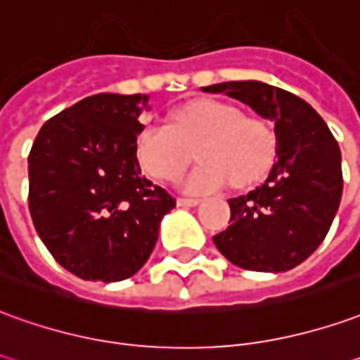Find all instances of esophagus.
I'll return each instance as SVG.
<instances>
[{
  "instance_id": "esophagus-1",
  "label": "esophagus",
  "mask_w": 360,
  "mask_h": 360,
  "mask_svg": "<svg viewBox=\"0 0 360 360\" xmlns=\"http://www.w3.org/2000/svg\"><path fill=\"white\" fill-rule=\"evenodd\" d=\"M200 200L198 198H177V206L188 208V206H197Z\"/></svg>"
}]
</instances>
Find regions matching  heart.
Returning <instances> with one entry per match:
<instances>
[{
    "instance_id": "1",
    "label": "heart",
    "mask_w": 360,
    "mask_h": 360,
    "mask_svg": "<svg viewBox=\"0 0 360 360\" xmlns=\"http://www.w3.org/2000/svg\"><path fill=\"white\" fill-rule=\"evenodd\" d=\"M197 167L179 179L187 193H210L232 179L255 181L269 167L275 134L267 122L243 117L240 107L216 99H198L172 115L169 124H146L138 132L136 158L150 177L172 179L187 165L188 146L197 144Z\"/></svg>"
}]
</instances>
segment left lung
<instances>
[{
  "instance_id": "obj_1",
  "label": "left lung",
  "mask_w": 360,
  "mask_h": 360,
  "mask_svg": "<svg viewBox=\"0 0 360 360\" xmlns=\"http://www.w3.org/2000/svg\"><path fill=\"white\" fill-rule=\"evenodd\" d=\"M250 105L275 124L276 162L267 181L230 198V226L216 233L230 263L259 273H285L310 257L338 214L343 175L333 134L311 105L275 85L248 79L202 87Z\"/></svg>"
}]
</instances>
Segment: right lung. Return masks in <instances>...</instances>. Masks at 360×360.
<instances>
[{
	"label": "right lung",
	"mask_w": 360,
	"mask_h": 360,
	"mask_svg": "<svg viewBox=\"0 0 360 360\" xmlns=\"http://www.w3.org/2000/svg\"><path fill=\"white\" fill-rule=\"evenodd\" d=\"M150 97L99 93L40 128L29 154V210L42 243L84 281L117 283L152 255L175 208L136 158Z\"/></svg>",
	"instance_id": "1"
}]
</instances>
